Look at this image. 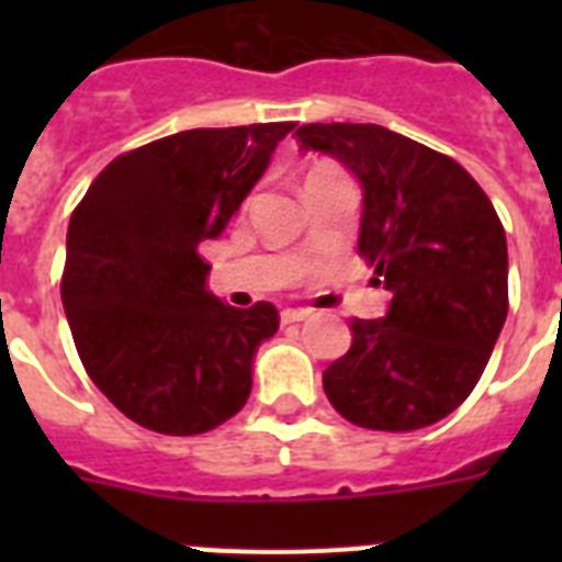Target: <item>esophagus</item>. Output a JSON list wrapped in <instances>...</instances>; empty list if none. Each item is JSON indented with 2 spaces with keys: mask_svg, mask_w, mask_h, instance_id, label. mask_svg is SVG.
<instances>
[{
  "mask_svg": "<svg viewBox=\"0 0 562 562\" xmlns=\"http://www.w3.org/2000/svg\"><path fill=\"white\" fill-rule=\"evenodd\" d=\"M308 315H312L308 308H285L280 315V321L282 324H300V321H306Z\"/></svg>",
  "mask_w": 562,
  "mask_h": 562,
  "instance_id": "1",
  "label": "esophagus"
}]
</instances>
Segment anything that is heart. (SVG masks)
Wrapping results in <instances>:
<instances>
[{"instance_id":"obj_1","label":"heart","mask_w":562,"mask_h":562,"mask_svg":"<svg viewBox=\"0 0 562 562\" xmlns=\"http://www.w3.org/2000/svg\"><path fill=\"white\" fill-rule=\"evenodd\" d=\"M324 171H329V169H315L312 175H324ZM312 175H308V178H312Z\"/></svg>"}]
</instances>
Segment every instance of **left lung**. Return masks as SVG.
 <instances>
[{
	"mask_svg": "<svg viewBox=\"0 0 562 562\" xmlns=\"http://www.w3.org/2000/svg\"><path fill=\"white\" fill-rule=\"evenodd\" d=\"M297 143L359 180V254L391 291L384 317H356L347 356L324 370L333 408L373 431L449 417L507 317V238L493 203L452 157L382 125H303Z\"/></svg>",
	"mask_w": 562,
	"mask_h": 562,
	"instance_id": "8db88e82",
	"label": "left lung"
}]
</instances>
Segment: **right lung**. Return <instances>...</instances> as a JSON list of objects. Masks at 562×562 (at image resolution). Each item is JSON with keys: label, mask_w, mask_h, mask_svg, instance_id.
Wrapping results in <instances>:
<instances>
[{"label": "right lung", "mask_w": 562, "mask_h": 562, "mask_svg": "<svg viewBox=\"0 0 562 562\" xmlns=\"http://www.w3.org/2000/svg\"><path fill=\"white\" fill-rule=\"evenodd\" d=\"M294 122L198 127L122 154L66 229L64 312L83 368L125 417L189 437L241 411L254 359L280 326L271 303L206 291L218 238Z\"/></svg>", "instance_id": "add662e5"}]
</instances>
